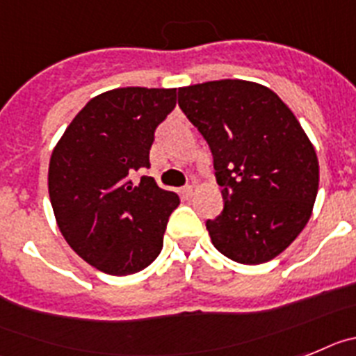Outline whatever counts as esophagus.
I'll return each mask as SVG.
<instances>
[{
    "label": "esophagus",
    "mask_w": 356,
    "mask_h": 356,
    "mask_svg": "<svg viewBox=\"0 0 356 356\" xmlns=\"http://www.w3.org/2000/svg\"><path fill=\"white\" fill-rule=\"evenodd\" d=\"M193 193H195V188L193 186H184L181 190V195H182V199H191V197H193Z\"/></svg>",
    "instance_id": "34e87169"
}]
</instances>
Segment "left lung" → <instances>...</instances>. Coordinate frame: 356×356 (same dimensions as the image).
Wrapping results in <instances>:
<instances>
[{"label": "left lung", "mask_w": 356, "mask_h": 356, "mask_svg": "<svg viewBox=\"0 0 356 356\" xmlns=\"http://www.w3.org/2000/svg\"><path fill=\"white\" fill-rule=\"evenodd\" d=\"M179 105L208 141L224 209L206 222L213 245L243 265L270 261L310 220L319 161L289 105L240 79L179 88Z\"/></svg>", "instance_id": "1"}]
</instances>
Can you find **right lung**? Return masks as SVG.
I'll list each match as a JSON object with an SVG mask.
<instances>
[{
  "mask_svg": "<svg viewBox=\"0 0 356 356\" xmlns=\"http://www.w3.org/2000/svg\"><path fill=\"white\" fill-rule=\"evenodd\" d=\"M177 89L118 88L91 98L55 145L48 191L64 240L98 270L127 276L159 256L175 191L143 175L154 131L175 107Z\"/></svg>",
  "mask_w": 356,
  "mask_h": 356,
  "instance_id": "1",
  "label": "right lung"
}]
</instances>
